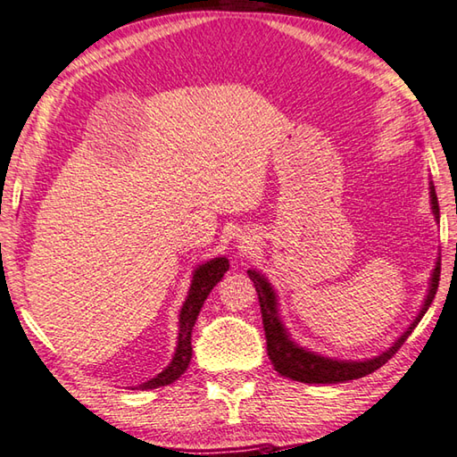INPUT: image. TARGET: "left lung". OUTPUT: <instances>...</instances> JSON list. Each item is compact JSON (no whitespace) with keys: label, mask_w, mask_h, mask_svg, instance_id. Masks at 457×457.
<instances>
[{"label":"left lung","mask_w":457,"mask_h":457,"mask_svg":"<svg viewBox=\"0 0 457 457\" xmlns=\"http://www.w3.org/2000/svg\"><path fill=\"white\" fill-rule=\"evenodd\" d=\"M432 211L436 214V219H440V206H437V196H436L434 187H432ZM440 272H442V258H437L424 308L420 310L416 320L411 322L410 328L403 332L398 340H395V344L388 352H384V354H380L374 360H368V362H336V360L316 356L312 352L298 348L295 342L288 340V336L284 332L282 324L278 320L277 298H274L270 284L266 282L256 270H248V277H251V280L254 282L256 292H258V303H261L262 324H264V334H266V350H269V358L274 370H277L280 376H287L290 380L304 382V384H338V382L356 380V378L376 372L378 368H382L395 354V352L402 348V344L408 340V336L416 328L418 322L421 320V316L426 314V310L429 308V304H432V300L436 296L437 284H440Z\"/></svg>","instance_id":"1"}]
</instances>
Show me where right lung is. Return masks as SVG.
Listing matches in <instances>:
<instances>
[{"instance_id":"right-lung-1","label":"right lung","mask_w":457,"mask_h":457,"mask_svg":"<svg viewBox=\"0 0 457 457\" xmlns=\"http://www.w3.org/2000/svg\"><path fill=\"white\" fill-rule=\"evenodd\" d=\"M227 270H228L227 258H214V261L206 262L196 269L191 290H188L185 304H183V308H180L179 346H177L173 362L162 370L157 378H153V380L137 386V390H153V388H161V386L173 384L177 378L188 368V364H191V356H193L191 332H193L195 320H196V316H199L204 300H206V296H209V292L212 290V287H217V282L225 277Z\"/></svg>"}]
</instances>
